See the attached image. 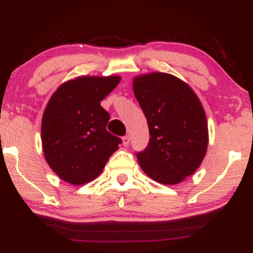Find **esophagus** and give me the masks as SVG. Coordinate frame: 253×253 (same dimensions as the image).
<instances>
[{
    "instance_id": "1",
    "label": "esophagus",
    "mask_w": 253,
    "mask_h": 253,
    "mask_svg": "<svg viewBox=\"0 0 253 253\" xmlns=\"http://www.w3.org/2000/svg\"><path fill=\"white\" fill-rule=\"evenodd\" d=\"M123 144L125 145V146H128V144H129V135L123 136Z\"/></svg>"
}]
</instances>
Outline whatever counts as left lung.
<instances>
[{
  "instance_id": "8db88e82",
  "label": "left lung",
  "mask_w": 253,
  "mask_h": 253,
  "mask_svg": "<svg viewBox=\"0 0 253 253\" xmlns=\"http://www.w3.org/2000/svg\"><path fill=\"white\" fill-rule=\"evenodd\" d=\"M133 90L151 136L146 149L136 152L138 163L153 181L177 184L195 172L207 152L205 109L193 89L170 74L135 77Z\"/></svg>"
}]
</instances>
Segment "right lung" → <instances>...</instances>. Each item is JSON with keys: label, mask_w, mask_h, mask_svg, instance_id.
Masks as SVG:
<instances>
[{"label": "right lung", "mask_w": 253, "mask_h": 253, "mask_svg": "<svg viewBox=\"0 0 253 253\" xmlns=\"http://www.w3.org/2000/svg\"><path fill=\"white\" fill-rule=\"evenodd\" d=\"M119 76H84L63 83L52 95L42 121L47 164L63 181L88 183L102 172L121 139L107 130L109 113L101 107Z\"/></svg>", "instance_id": "1"}]
</instances>
